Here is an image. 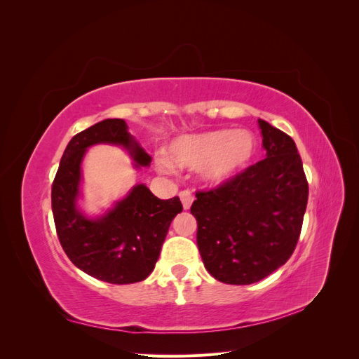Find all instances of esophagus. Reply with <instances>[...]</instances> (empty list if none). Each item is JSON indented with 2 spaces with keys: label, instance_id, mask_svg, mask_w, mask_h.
<instances>
[{
  "label": "esophagus",
  "instance_id": "34e87169",
  "mask_svg": "<svg viewBox=\"0 0 359 359\" xmlns=\"http://www.w3.org/2000/svg\"><path fill=\"white\" fill-rule=\"evenodd\" d=\"M180 199H181V202H182V208L184 210H190V206H191V203H193V194L189 191V190H182L181 193H180Z\"/></svg>",
  "mask_w": 359,
  "mask_h": 359
}]
</instances>
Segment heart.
<instances>
[{
  "label": "heart",
  "mask_w": 359,
  "mask_h": 359,
  "mask_svg": "<svg viewBox=\"0 0 359 359\" xmlns=\"http://www.w3.org/2000/svg\"><path fill=\"white\" fill-rule=\"evenodd\" d=\"M257 140L250 130H210L182 135L173 139L166 149V158L157 160L160 173L170 172V166L201 170L210 184H223L238 175L253 160Z\"/></svg>",
  "instance_id": "heart-1"
}]
</instances>
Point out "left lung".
<instances>
[{
    "label": "left lung",
    "instance_id": "8db88e82",
    "mask_svg": "<svg viewBox=\"0 0 359 359\" xmlns=\"http://www.w3.org/2000/svg\"><path fill=\"white\" fill-rule=\"evenodd\" d=\"M264 160L224 186L198 191L191 214L206 271L227 285H252L285 265L297 247L309 184L295 142L257 119Z\"/></svg>",
    "mask_w": 359,
    "mask_h": 359
}]
</instances>
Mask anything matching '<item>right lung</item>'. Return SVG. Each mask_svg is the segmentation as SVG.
<instances>
[{"label":"right lung","instance_id":"obj_1","mask_svg":"<svg viewBox=\"0 0 359 359\" xmlns=\"http://www.w3.org/2000/svg\"><path fill=\"white\" fill-rule=\"evenodd\" d=\"M94 145H116L132 157L133 168H148L151 156L130 135L124 119L107 118L72 137L52 184V212L64 252L85 274L106 283L145 280L156 266L180 198L161 201L145 184H136L102 214L88 215L79 205L82 163Z\"/></svg>","mask_w":359,"mask_h":359}]
</instances>
